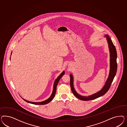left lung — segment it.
I'll list each match as a JSON object with an SVG mask.
<instances>
[{
  "label": "left lung",
  "instance_id": "8db88e82",
  "mask_svg": "<svg viewBox=\"0 0 127 127\" xmlns=\"http://www.w3.org/2000/svg\"><path fill=\"white\" fill-rule=\"evenodd\" d=\"M104 37L106 38L108 43V46L110 53V70L108 77L105 82L103 88L99 91L89 96H82L77 93L75 91L73 86V77L72 74H70V87L73 95L80 100H94L103 95L108 92L110 88L112 82L115 76L117 69V64L116 62L117 53L115 46L112 41L111 39L108 34L104 35Z\"/></svg>",
  "mask_w": 127,
  "mask_h": 127
}]
</instances>
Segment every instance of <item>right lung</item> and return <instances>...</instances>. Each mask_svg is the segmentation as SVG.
Returning <instances> with one entry per match:
<instances>
[{
  "instance_id": "right-lung-1",
  "label": "right lung",
  "mask_w": 127,
  "mask_h": 127,
  "mask_svg": "<svg viewBox=\"0 0 127 127\" xmlns=\"http://www.w3.org/2000/svg\"><path fill=\"white\" fill-rule=\"evenodd\" d=\"M12 52L11 53V55H12ZM10 60H11V57H10ZM64 74H65V71H63L62 73H61V74L57 78V79L55 80V81L54 82L53 90V92H52V95L50 96V97L48 99H47V100H45L44 101H41V102H32V101H28V100H25V99H24L23 98H22V99L24 100H25L26 101H27L28 103H31V104H36V105H45V104L48 103L49 102H50L53 99L54 97L55 96V93H56V91L57 86L58 85V82H59V81L60 80V79L62 78V77L64 75Z\"/></svg>"
}]
</instances>
